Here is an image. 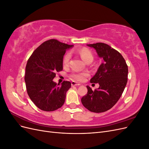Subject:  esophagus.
<instances>
[{"mask_svg": "<svg viewBox=\"0 0 149 149\" xmlns=\"http://www.w3.org/2000/svg\"><path fill=\"white\" fill-rule=\"evenodd\" d=\"M71 85L72 86H79V85H81V84H79L78 83H76L75 81H72L71 82Z\"/></svg>", "mask_w": 149, "mask_h": 149, "instance_id": "34e87169", "label": "esophagus"}]
</instances>
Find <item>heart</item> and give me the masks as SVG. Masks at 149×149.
<instances>
[{
  "mask_svg": "<svg viewBox=\"0 0 149 149\" xmlns=\"http://www.w3.org/2000/svg\"><path fill=\"white\" fill-rule=\"evenodd\" d=\"M76 53L82 58V60L88 63L90 61H93V55L92 53L90 52L89 49L86 48H81L76 50ZM71 58V55L70 53H67L65 55L63 60V63L64 66H68L69 64V62ZM89 75L87 72H84V73H74L71 75L72 78L74 79L81 81H83L85 78Z\"/></svg>",
  "mask_w": 149,
  "mask_h": 149,
  "instance_id": "b5f03b06",
  "label": "heart"
}]
</instances>
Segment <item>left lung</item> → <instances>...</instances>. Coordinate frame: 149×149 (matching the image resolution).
<instances>
[{"mask_svg":"<svg viewBox=\"0 0 149 149\" xmlns=\"http://www.w3.org/2000/svg\"><path fill=\"white\" fill-rule=\"evenodd\" d=\"M95 49L102 63L90 80L99 83L93 91L86 86L88 93L81 98L83 105L93 112H103L110 109L118 101L127 82L128 67L121 54L103 43L87 45Z\"/></svg>","mask_w":149,"mask_h":149,"instance_id":"1","label":"left lung"}]
</instances>
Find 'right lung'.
Wrapping results in <instances>:
<instances>
[{
  "label": "right lung",
  "instance_id": "1",
  "mask_svg": "<svg viewBox=\"0 0 149 149\" xmlns=\"http://www.w3.org/2000/svg\"><path fill=\"white\" fill-rule=\"evenodd\" d=\"M73 47L49 40L40 45L29 58L25 67L26 91L31 101L42 111H53L63 105L71 84L64 81L57 85L53 79L56 72L63 70L66 51Z\"/></svg>",
  "mask_w": 149,
  "mask_h": 149
}]
</instances>
